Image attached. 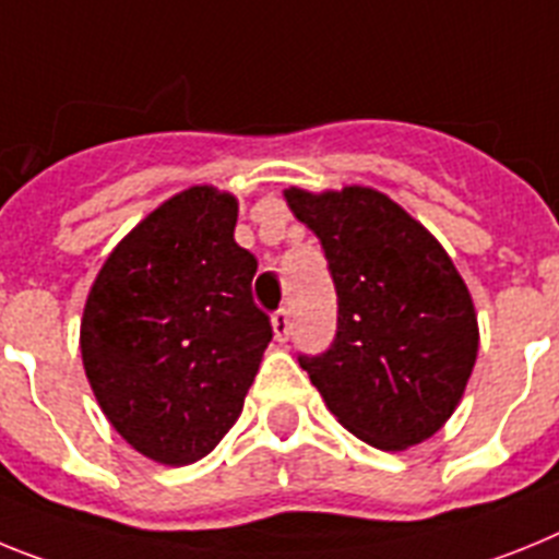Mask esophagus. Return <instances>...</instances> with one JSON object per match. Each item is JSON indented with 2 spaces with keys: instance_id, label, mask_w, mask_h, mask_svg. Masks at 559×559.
<instances>
[{
  "instance_id": "obj_1",
  "label": "esophagus",
  "mask_w": 559,
  "mask_h": 559,
  "mask_svg": "<svg viewBox=\"0 0 559 559\" xmlns=\"http://www.w3.org/2000/svg\"><path fill=\"white\" fill-rule=\"evenodd\" d=\"M273 332L278 343H286L289 340V332H293V320H289V309H278L273 312Z\"/></svg>"
}]
</instances>
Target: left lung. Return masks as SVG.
Returning <instances> with one entry per match:
<instances>
[{"label":"left lung","instance_id":"1","mask_svg":"<svg viewBox=\"0 0 559 559\" xmlns=\"http://www.w3.org/2000/svg\"><path fill=\"white\" fill-rule=\"evenodd\" d=\"M320 239L337 293V332L298 354L326 407L357 439L405 450L459 405L478 354L467 284L439 241L371 188L284 193Z\"/></svg>","mask_w":559,"mask_h":559}]
</instances>
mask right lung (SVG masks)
Here are the masks:
<instances>
[{
  "label": "right lung",
  "instance_id": "add662e5",
  "mask_svg": "<svg viewBox=\"0 0 559 559\" xmlns=\"http://www.w3.org/2000/svg\"><path fill=\"white\" fill-rule=\"evenodd\" d=\"M236 199L197 186L145 216L92 284L81 320L90 385L111 427L159 464H193L239 419L273 340L236 245Z\"/></svg>",
  "mask_w": 559,
  "mask_h": 559
}]
</instances>
